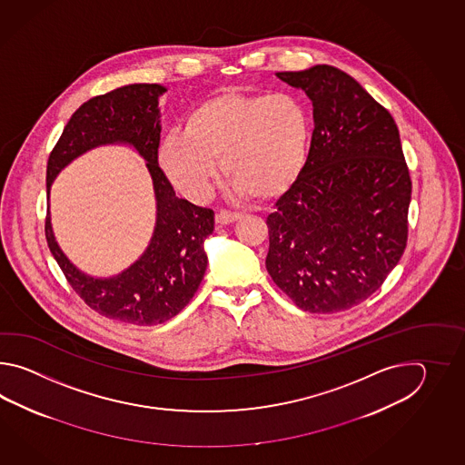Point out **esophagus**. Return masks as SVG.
<instances>
[{"mask_svg": "<svg viewBox=\"0 0 465 465\" xmlns=\"http://www.w3.org/2000/svg\"><path fill=\"white\" fill-rule=\"evenodd\" d=\"M237 219H239V213H232V211H228V209H221V211H218V214H216V223L223 224V226L231 224V223H234Z\"/></svg>", "mask_w": 465, "mask_h": 465, "instance_id": "1", "label": "esophagus"}]
</instances>
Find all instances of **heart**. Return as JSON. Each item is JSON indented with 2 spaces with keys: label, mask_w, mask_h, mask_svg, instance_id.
Instances as JSON below:
<instances>
[{
  "label": "heart",
  "mask_w": 465,
  "mask_h": 465,
  "mask_svg": "<svg viewBox=\"0 0 465 465\" xmlns=\"http://www.w3.org/2000/svg\"><path fill=\"white\" fill-rule=\"evenodd\" d=\"M312 121L291 93H221L189 111L181 133L159 144V166L174 188L204 199L218 163L237 194L259 201L284 196L306 169Z\"/></svg>",
  "instance_id": "b5f03b06"
}]
</instances>
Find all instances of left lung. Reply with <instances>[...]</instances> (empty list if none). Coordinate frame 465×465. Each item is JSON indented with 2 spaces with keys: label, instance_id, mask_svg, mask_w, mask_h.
Segmentation results:
<instances>
[{
  "label": "left lung",
  "instance_id": "left-lung-1",
  "mask_svg": "<svg viewBox=\"0 0 465 465\" xmlns=\"http://www.w3.org/2000/svg\"><path fill=\"white\" fill-rule=\"evenodd\" d=\"M312 101L306 169L267 216L266 269L297 307L332 314L372 296L407 244L412 181L394 118L329 64L276 73Z\"/></svg>",
  "mask_w": 465,
  "mask_h": 465
}]
</instances>
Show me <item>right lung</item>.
Returning <instances> with one entry per match:
<instances>
[{"label":"right lung","instance_id":"1","mask_svg":"<svg viewBox=\"0 0 465 465\" xmlns=\"http://www.w3.org/2000/svg\"><path fill=\"white\" fill-rule=\"evenodd\" d=\"M161 84H128L83 103L63 129L46 168V194L61 169L101 144H131L146 159L156 194V228L148 249L118 276L96 279L63 254L51 228L45 234L70 286L101 316L134 326H156L178 316L196 294L206 272L204 239L214 231V211L176 196L158 164V98Z\"/></svg>","mask_w":465,"mask_h":465}]
</instances>
